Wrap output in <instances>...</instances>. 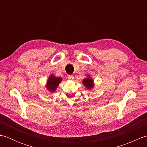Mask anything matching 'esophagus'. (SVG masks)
<instances>
[{
	"instance_id": "obj_1",
	"label": "esophagus",
	"mask_w": 147,
	"mask_h": 147,
	"mask_svg": "<svg viewBox=\"0 0 147 147\" xmlns=\"http://www.w3.org/2000/svg\"><path fill=\"white\" fill-rule=\"evenodd\" d=\"M67 78H68L69 80H73V79L74 78V76H73V75H71V74H70V75H68Z\"/></svg>"
}]
</instances>
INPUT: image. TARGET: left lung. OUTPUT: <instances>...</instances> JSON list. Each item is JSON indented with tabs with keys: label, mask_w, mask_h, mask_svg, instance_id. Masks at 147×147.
<instances>
[{
	"label": "left lung",
	"mask_w": 147,
	"mask_h": 147,
	"mask_svg": "<svg viewBox=\"0 0 147 147\" xmlns=\"http://www.w3.org/2000/svg\"><path fill=\"white\" fill-rule=\"evenodd\" d=\"M83 84L85 85L86 88H88V89H90L92 88L93 86V81L92 79L90 78H87V79H85L83 80Z\"/></svg>",
	"instance_id": "obj_1"
}]
</instances>
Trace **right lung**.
<instances>
[{"label": "right lung", "mask_w": 147, "mask_h": 147, "mask_svg": "<svg viewBox=\"0 0 147 147\" xmlns=\"http://www.w3.org/2000/svg\"><path fill=\"white\" fill-rule=\"evenodd\" d=\"M61 81L62 79L60 77L56 78L54 76H51L49 77V79L47 81V88L51 92H54Z\"/></svg>", "instance_id": "1"}]
</instances>
